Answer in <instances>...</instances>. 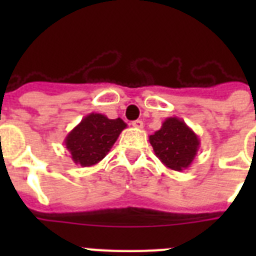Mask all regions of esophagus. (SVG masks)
Returning a JSON list of instances; mask_svg holds the SVG:
<instances>
[{"instance_id":"1","label":"esophagus","mask_w":256,"mask_h":256,"mask_svg":"<svg viewBox=\"0 0 256 256\" xmlns=\"http://www.w3.org/2000/svg\"><path fill=\"white\" fill-rule=\"evenodd\" d=\"M132 126H134V128H137V130H142V128H144V122L134 120V122H132Z\"/></svg>"}]
</instances>
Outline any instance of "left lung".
Here are the masks:
<instances>
[{"label":"left lung","mask_w":256,"mask_h":256,"mask_svg":"<svg viewBox=\"0 0 256 256\" xmlns=\"http://www.w3.org/2000/svg\"><path fill=\"white\" fill-rule=\"evenodd\" d=\"M148 141L160 162L176 172L188 168L200 148L198 136L177 116L166 118Z\"/></svg>","instance_id":"8db88e82"}]
</instances>
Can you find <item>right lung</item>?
<instances>
[{
	"mask_svg": "<svg viewBox=\"0 0 256 256\" xmlns=\"http://www.w3.org/2000/svg\"><path fill=\"white\" fill-rule=\"evenodd\" d=\"M126 124L118 119H108L106 115L91 112L68 133L65 148L70 158L80 166H92L100 162L116 142Z\"/></svg>",
	"mask_w": 256,
	"mask_h": 256,
	"instance_id": "right-lung-1",
	"label": "right lung"
}]
</instances>
